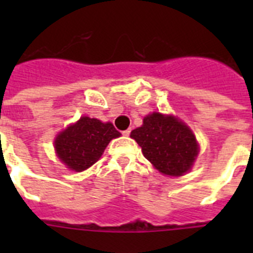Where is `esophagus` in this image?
I'll list each match as a JSON object with an SVG mask.
<instances>
[{
    "label": "esophagus",
    "mask_w": 253,
    "mask_h": 253,
    "mask_svg": "<svg viewBox=\"0 0 253 253\" xmlns=\"http://www.w3.org/2000/svg\"><path fill=\"white\" fill-rule=\"evenodd\" d=\"M130 129H126V130H124V131H123V134H124V135H125V137H128V135H129V134H130Z\"/></svg>",
    "instance_id": "obj_1"
}]
</instances>
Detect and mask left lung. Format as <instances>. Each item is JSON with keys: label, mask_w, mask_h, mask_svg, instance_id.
<instances>
[{"label": "left lung", "mask_w": 253, "mask_h": 253, "mask_svg": "<svg viewBox=\"0 0 253 253\" xmlns=\"http://www.w3.org/2000/svg\"><path fill=\"white\" fill-rule=\"evenodd\" d=\"M130 137L137 140L144 157L165 175L182 176L198 156L193 131L175 116L151 114Z\"/></svg>", "instance_id": "1"}]
</instances>
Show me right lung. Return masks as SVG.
I'll return each mask as SVG.
<instances>
[{
	"label": "right lung",
	"mask_w": 253,
	"mask_h": 253,
	"mask_svg": "<svg viewBox=\"0 0 253 253\" xmlns=\"http://www.w3.org/2000/svg\"><path fill=\"white\" fill-rule=\"evenodd\" d=\"M120 133L111 123L82 116L59 134L54 142L58 157L68 169L81 172L99 161L111 139Z\"/></svg>",
	"instance_id": "1"
}]
</instances>
